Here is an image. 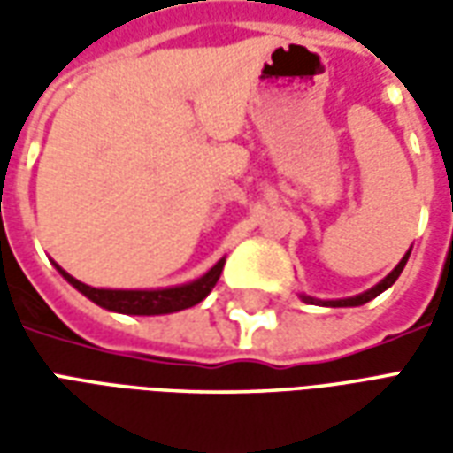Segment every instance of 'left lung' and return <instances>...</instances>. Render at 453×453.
Listing matches in <instances>:
<instances>
[{
    "mask_svg": "<svg viewBox=\"0 0 453 453\" xmlns=\"http://www.w3.org/2000/svg\"><path fill=\"white\" fill-rule=\"evenodd\" d=\"M410 252H412V247H410L408 252L403 255V259H400L398 265H395V269L390 272L386 279H380L379 284L371 286L369 291H364V294L359 296H351V298H337V301H320V298H313V296H305L301 294V298H303V303H311V305H327V308H354V305H364L369 303L371 298H376L379 294H383L386 288H390V286L395 284V279L400 276V272L405 269V265H408V257Z\"/></svg>",
    "mask_w": 453,
    "mask_h": 453,
    "instance_id": "1",
    "label": "left lung"
}]
</instances>
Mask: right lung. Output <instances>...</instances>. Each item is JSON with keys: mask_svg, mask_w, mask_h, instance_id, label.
<instances>
[{"mask_svg": "<svg viewBox=\"0 0 453 453\" xmlns=\"http://www.w3.org/2000/svg\"><path fill=\"white\" fill-rule=\"evenodd\" d=\"M223 265H226V257H220L203 276H198V279L188 281V284L167 286V288H94V286L77 281L60 265H55V269L63 274L67 284H73L92 303L102 305V308L111 311V313L167 315L177 313V311H187L191 305L201 303L213 291V286L218 284Z\"/></svg>", "mask_w": 453, "mask_h": 453, "instance_id": "right-lung-1", "label": "right lung"}]
</instances>
